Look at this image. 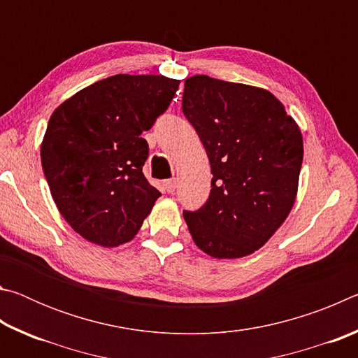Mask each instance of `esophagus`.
<instances>
[{
	"label": "esophagus",
	"instance_id": "esophagus-1",
	"mask_svg": "<svg viewBox=\"0 0 358 358\" xmlns=\"http://www.w3.org/2000/svg\"><path fill=\"white\" fill-rule=\"evenodd\" d=\"M162 186H164V191L166 192H173L175 191V187H177V180L175 178H171V180H166L164 183H162Z\"/></svg>",
	"mask_w": 358,
	"mask_h": 358
}]
</instances>
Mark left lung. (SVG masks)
Returning <instances> with one entry per match:
<instances>
[{
	"mask_svg": "<svg viewBox=\"0 0 358 358\" xmlns=\"http://www.w3.org/2000/svg\"><path fill=\"white\" fill-rule=\"evenodd\" d=\"M181 108L213 173L207 202L183 211L187 229L210 256H248L266 243L295 202L303 161L299 126L266 90L208 76L186 78Z\"/></svg>",
	"mask_w": 358,
	"mask_h": 358,
	"instance_id": "obj_1",
	"label": "left lung"
}]
</instances>
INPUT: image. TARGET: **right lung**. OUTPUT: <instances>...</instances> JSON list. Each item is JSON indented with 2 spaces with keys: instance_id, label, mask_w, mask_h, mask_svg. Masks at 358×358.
I'll return each instance as SVG.
<instances>
[{
  "instance_id": "obj_1",
  "label": "right lung",
  "mask_w": 358,
  "mask_h": 358,
  "mask_svg": "<svg viewBox=\"0 0 358 358\" xmlns=\"http://www.w3.org/2000/svg\"><path fill=\"white\" fill-rule=\"evenodd\" d=\"M180 80L118 74L64 101L48 120L42 171L59 213L92 243L132 240L161 192L142 169V137L167 110Z\"/></svg>"
}]
</instances>
